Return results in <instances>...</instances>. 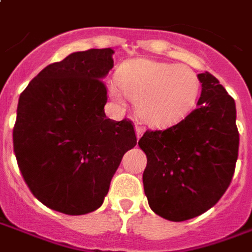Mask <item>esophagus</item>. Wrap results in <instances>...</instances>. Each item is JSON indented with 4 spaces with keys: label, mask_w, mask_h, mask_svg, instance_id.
I'll use <instances>...</instances> for the list:
<instances>
[{
    "label": "esophagus",
    "mask_w": 252,
    "mask_h": 252,
    "mask_svg": "<svg viewBox=\"0 0 252 252\" xmlns=\"http://www.w3.org/2000/svg\"><path fill=\"white\" fill-rule=\"evenodd\" d=\"M135 129H136V136H137V139H140L141 136H143V133H144V128L140 126H136Z\"/></svg>",
    "instance_id": "1"
}]
</instances>
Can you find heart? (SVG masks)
Instances as JSON below:
<instances>
[{"label":"heart","instance_id":"1","mask_svg":"<svg viewBox=\"0 0 252 252\" xmlns=\"http://www.w3.org/2000/svg\"><path fill=\"white\" fill-rule=\"evenodd\" d=\"M117 83L108 92L117 101L136 102L137 115L147 124L165 128L178 124L192 111L200 93V81L192 69L148 59H133L120 65Z\"/></svg>","mask_w":252,"mask_h":252}]
</instances>
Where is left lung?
<instances>
[{"instance_id": "left-lung-1", "label": "left lung", "mask_w": 252, "mask_h": 252, "mask_svg": "<svg viewBox=\"0 0 252 252\" xmlns=\"http://www.w3.org/2000/svg\"><path fill=\"white\" fill-rule=\"evenodd\" d=\"M197 77L202 94L196 109L176 126L147 131L139 140L147 155L145 196L151 210L167 220H188L210 210L235 172V101L211 73Z\"/></svg>"}]
</instances>
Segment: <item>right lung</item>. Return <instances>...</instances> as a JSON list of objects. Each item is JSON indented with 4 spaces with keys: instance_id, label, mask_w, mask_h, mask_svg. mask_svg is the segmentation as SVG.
<instances>
[{
    "instance_id": "right-lung-1",
    "label": "right lung",
    "mask_w": 252,
    "mask_h": 252,
    "mask_svg": "<svg viewBox=\"0 0 252 252\" xmlns=\"http://www.w3.org/2000/svg\"><path fill=\"white\" fill-rule=\"evenodd\" d=\"M111 48L76 52L41 70L20 94L13 128L18 168L42 204L66 215L97 210L126 151L131 120L104 112Z\"/></svg>"
}]
</instances>
